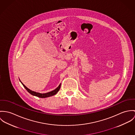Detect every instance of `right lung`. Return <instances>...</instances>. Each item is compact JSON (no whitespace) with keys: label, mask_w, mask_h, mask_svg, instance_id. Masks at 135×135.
Segmentation results:
<instances>
[{"label":"right lung","mask_w":135,"mask_h":135,"mask_svg":"<svg viewBox=\"0 0 135 135\" xmlns=\"http://www.w3.org/2000/svg\"><path fill=\"white\" fill-rule=\"evenodd\" d=\"M22 83V82H21ZM22 84H23V86L25 88V89L27 90V91L28 93H30V94H31L32 95H33V96H37V97H40V98H45V97H50V96H53L54 95H55L60 89V85H61V84H60V85L55 89V90H53L51 91H50V92H48V93H45V94H41V93H37V92H35V91H32L31 90H30L29 89H28L24 84H23L22 83Z\"/></svg>","instance_id":"1"}]
</instances>
